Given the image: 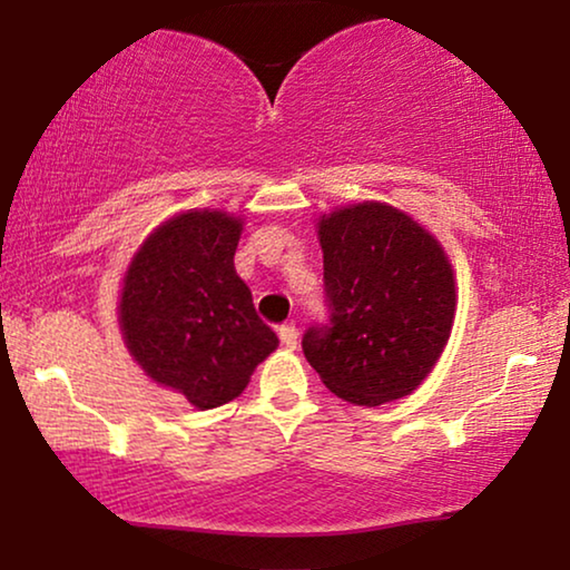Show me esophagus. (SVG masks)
I'll return each mask as SVG.
<instances>
[{
  "label": "esophagus",
  "instance_id": "esophagus-1",
  "mask_svg": "<svg viewBox=\"0 0 570 570\" xmlns=\"http://www.w3.org/2000/svg\"><path fill=\"white\" fill-rule=\"evenodd\" d=\"M279 342H283L285 350H295L298 347V330L293 324L279 326Z\"/></svg>",
  "mask_w": 570,
  "mask_h": 570
}]
</instances>
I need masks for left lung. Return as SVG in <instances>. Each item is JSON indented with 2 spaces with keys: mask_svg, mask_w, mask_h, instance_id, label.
Wrapping results in <instances>:
<instances>
[{
  "mask_svg": "<svg viewBox=\"0 0 570 570\" xmlns=\"http://www.w3.org/2000/svg\"><path fill=\"white\" fill-rule=\"evenodd\" d=\"M330 324L303 353L340 400L379 407L428 379L456 314V279L441 240L386 202L318 215Z\"/></svg>",
  "mask_w": 570,
  "mask_h": 570,
  "instance_id": "8db88e82",
  "label": "left lung"
}]
</instances>
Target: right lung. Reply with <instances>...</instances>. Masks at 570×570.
<instances>
[{
	"instance_id": "add662e5",
	"label": "right lung",
	"mask_w": 570,
	"mask_h": 570,
	"mask_svg": "<svg viewBox=\"0 0 570 570\" xmlns=\"http://www.w3.org/2000/svg\"><path fill=\"white\" fill-rule=\"evenodd\" d=\"M244 217L186 209L160 223L121 279L119 330L131 361L197 410L228 404L279 340L236 275Z\"/></svg>"
}]
</instances>
